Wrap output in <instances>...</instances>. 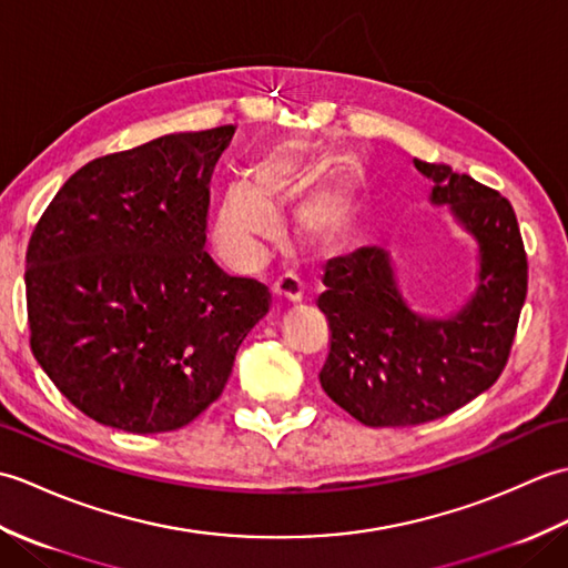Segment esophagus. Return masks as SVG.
I'll return each instance as SVG.
<instances>
[{
	"label": "esophagus",
	"instance_id": "esophagus-1",
	"mask_svg": "<svg viewBox=\"0 0 568 568\" xmlns=\"http://www.w3.org/2000/svg\"><path fill=\"white\" fill-rule=\"evenodd\" d=\"M273 300L277 307L303 303V285L293 273H285L273 283Z\"/></svg>",
	"mask_w": 568,
	"mask_h": 568
}]
</instances>
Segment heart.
I'll use <instances>...</instances> for the list:
<instances>
[{"instance_id":"1","label":"heart","mask_w":568,"mask_h":568,"mask_svg":"<svg viewBox=\"0 0 568 568\" xmlns=\"http://www.w3.org/2000/svg\"><path fill=\"white\" fill-rule=\"evenodd\" d=\"M322 163L312 143H291L253 163L248 185H232L214 214V241L226 258L251 265L277 234L275 210L303 192ZM358 214V183L336 173L297 207V226L307 239L334 246L352 232Z\"/></svg>"}]
</instances>
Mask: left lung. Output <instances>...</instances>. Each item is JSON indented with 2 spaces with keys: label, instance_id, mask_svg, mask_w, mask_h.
<instances>
[{
  "label": "left lung",
  "instance_id": "8db88e82",
  "mask_svg": "<svg viewBox=\"0 0 568 568\" xmlns=\"http://www.w3.org/2000/svg\"><path fill=\"white\" fill-rule=\"evenodd\" d=\"M432 180L429 204L452 212L476 244V275L449 315L413 310L393 256L361 246L332 258L317 305L332 348L320 383L368 427H409L454 413L505 368L527 295V258L513 204L449 165L415 159Z\"/></svg>",
  "mask_w": 568,
  "mask_h": 568
}]
</instances>
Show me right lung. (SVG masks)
Segmentation results:
<instances>
[{
    "instance_id": "add662e5",
    "label": "right lung",
    "mask_w": 568,
    "mask_h": 568,
    "mask_svg": "<svg viewBox=\"0 0 568 568\" xmlns=\"http://www.w3.org/2000/svg\"><path fill=\"white\" fill-rule=\"evenodd\" d=\"M236 126L180 131L82 165L27 251L31 352L104 427H185L222 395L268 291L204 251L214 165Z\"/></svg>"
}]
</instances>
